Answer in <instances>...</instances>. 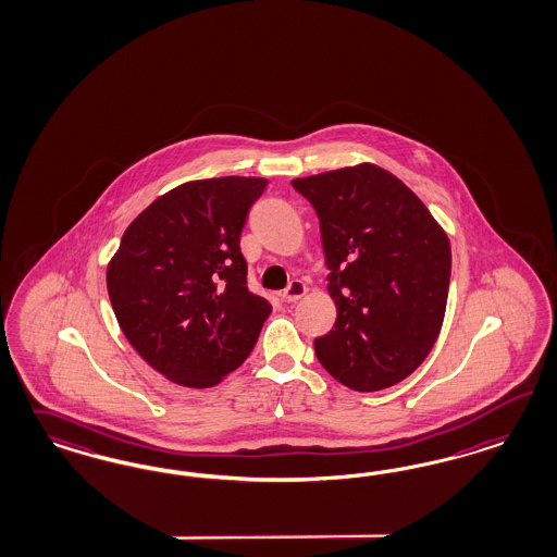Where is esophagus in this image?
<instances>
[{
	"label": "esophagus",
	"instance_id": "1",
	"mask_svg": "<svg viewBox=\"0 0 557 557\" xmlns=\"http://www.w3.org/2000/svg\"><path fill=\"white\" fill-rule=\"evenodd\" d=\"M305 294H307V286L300 280H294V282H289L288 288L282 292V298L286 302H298Z\"/></svg>",
	"mask_w": 557,
	"mask_h": 557
}]
</instances>
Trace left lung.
<instances>
[{"mask_svg":"<svg viewBox=\"0 0 557 557\" xmlns=\"http://www.w3.org/2000/svg\"><path fill=\"white\" fill-rule=\"evenodd\" d=\"M319 215L337 307L314 339L326 372L354 391L401 383L441 333L450 282V245L404 183L374 164L294 178Z\"/></svg>","mask_w":557,"mask_h":557,"instance_id":"1","label":"left lung"}]
</instances>
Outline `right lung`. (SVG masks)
Instances as JSON below:
<instances>
[{
    "label": "right lung",
    "instance_id": "right-lung-1",
    "mask_svg": "<svg viewBox=\"0 0 557 557\" xmlns=\"http://www.w3.org/2000/svg\"><path fill=\"white\" fill-rule=\"evenodd\" d=\"M265 187L257 176L185 183L135 218L109 263L121 331L173 383H220L249 358L271 314L247 286L240 252V232Z\"/></svg>",
    "mask_w": 557,
    "mask_h": 557
}]
</instances>
